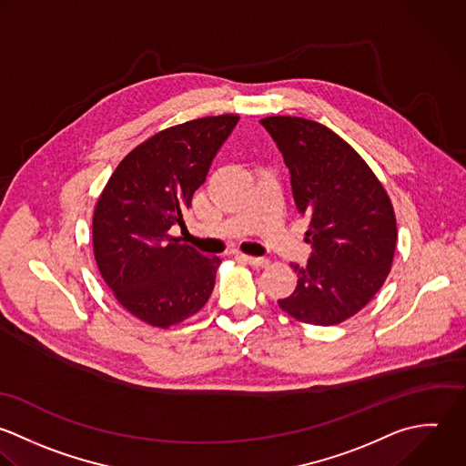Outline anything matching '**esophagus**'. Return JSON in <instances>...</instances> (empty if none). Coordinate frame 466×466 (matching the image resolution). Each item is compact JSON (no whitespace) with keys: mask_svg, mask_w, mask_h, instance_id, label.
<instances>
[{"mask_svg":"<svg viewBox=\"0 0 466 466\" xmlns=\"http://www.w3.org/2000/svg\"><path fill=\"white\" fill-rule=\"evenodd\" d=\"M248 265H254V267H265L268 265V259L267 258H256V256H241Z\"/></svg>","mask_w":466,"mask_h":466,"instance_id":"esophagus-1","label":"esophagus"}]
</instances>
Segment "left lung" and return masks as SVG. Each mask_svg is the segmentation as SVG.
<instances>
[{
  "label": "left lung",
  "mask_w": 466,
  "mask_h": 466,
  "mask_svg": "<svg viewBox=\"0 0 466 466\" xmlns=\"http://www.w3.org/2000/svg\"><path fill=\"white\" fill-rule=\"evenodd\" d=\"M290 172L309 219V263H292L296 290L278 305L298 321L330 327L358 314L383 287L398 228L392 203L361 156L329 127L305 117L261 119Z\"/></svg>",
  "instance_id": "obj_1"
}]
</instances>
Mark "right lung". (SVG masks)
Segmentation results:
<instances>
[{
    "label": "right lung",
    "instance_id": "1",
    "mask_svg": "<svg viewBox=\"0 0 466 466\" xmlns=\"http://www.w3.org/2000/svg\"><path fill=\"white\" fill-rule=\"evenodd\" d=\"M239 116L170 127L136 147L97 199L92 241L97 268L116 299L141 321L167 329L208 301L218 256L207 258L172 236L205 183Z\"/></svg>",
    "mask_w": 466,
    "mask_h": 466
}]
</instances>
